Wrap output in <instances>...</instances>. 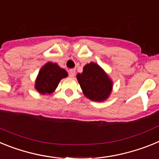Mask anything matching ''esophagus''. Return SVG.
Instances as JSON below:
<instances>
[{"mask_svg":"<svg viewBox=\"0 0 159 159\" xmlns=\"http://www.w3.org/2000/svg\"><path fill=\"white\" fill-rule=\"evenodd\" d=\"M75 75V69H70L69 70V75L71 77H74Z\"/></svg>","mask_w":159,"mask_h":159,"instance_id":"esophagus-1","label":"esophagus"}]
</instances>
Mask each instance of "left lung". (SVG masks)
<instances>
[{
	"instance_id": "left-lung-1",
	"label": "left lung",
	"mask_w": 159,
	"mask_h": 159,
	"mask_svg": "<svg viewBox=\"0 0 159 159\" xmlns=\"http://www.w3.org/2000/svg\"><path fill=\"white\" fill-rule=\"evenodd\" d=\"M84 95L92 101L102 102L111 93L112 81L102 67L91 62L84 67L82 73L76 75Z\"/></svg>"
}]
</instances>
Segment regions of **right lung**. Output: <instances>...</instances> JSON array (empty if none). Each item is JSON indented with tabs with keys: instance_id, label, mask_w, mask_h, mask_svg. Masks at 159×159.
Listing matches in <instances>:
<instances>
[{
	"instance_id": "1",
	"label": "right lung",
	"mask_w": 159,
	"mask_h": 159,
	"mask_svg": "<svg viewBox=\"0 0 159 159\" xmlns=\"http://www.w3.org/2000/svg\"><path fill=\"white\" fill-rule=\"evenodd\" d=\"M67 76L66 70L56 63L48 62L40 68L36 80L35 88L42 95H49L54 92L60 81Z\"/></svg>"
}]
</instances>
